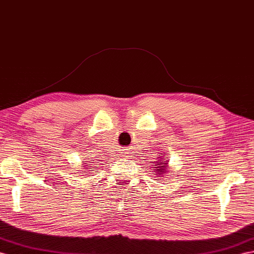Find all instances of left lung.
Listing matches in <instances>:
<instances>
[{"label":"left lung","instance_id":"8db88e82","mask_svg":"<svg viewBox=\"0 0 254 254\" xmlns=\"http://www.w3.org/2000/svg\"><path fill=\"white\" fill-rule=\"evenodd\" d=\"M159 154L161 155V153H159ZM160 159H161V158H160ZM166 164H167V163H165L164 161H161V160L155 161L154 163L152 164V165L154 166V168H155V170H154L155 173H153V174H155V175H163Z\"/></svg>","mask_w":254,"mask_h":254}]
</instances>
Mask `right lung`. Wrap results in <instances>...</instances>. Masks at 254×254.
Listing matches in <instances>:
<instances>
[{
	"label": "right lung",
	"mask_w": 254,
	"mask_h": 254,
	"mask_svg": "<svg viewBox=\"0 0 254 254\" xmlns=\"http://www.w3.org/2000/svg\"><path fill=\"white\" fill-rule=\"evenodd\" d=\"M91 170H93V168H91Z\"/></svg>",
	"instance_id": "1"
}]
</instances>
